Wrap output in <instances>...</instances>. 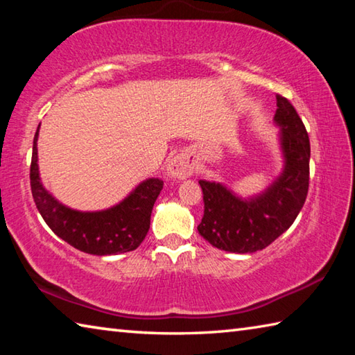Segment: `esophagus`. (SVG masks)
I'll use <instances>...</instances> for the list:
<instances>
[{
    "instance_id": "esophagus-1",
    "label": "esophagus",
    "mask_w": 355,
    "mask_h": 355,
    "mask_svg": "<svg viewBox=\"0 0 355 355\" xmlns=\"http://www.w3.org/2000/svg\"><path fill=\"white\" fill-rule=\"evenodd\" d=\"M194 172V166L186 156H175L167 166V175L172 178H188Z\"/></svg>"
}]
</instances>
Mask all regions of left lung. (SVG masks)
Instances as JSON below:
<instances>
[{"label":"left lung","mask_w":355,"mask_h":355,"mask_svg":"<svg viewBox=\"0 0 355 355\" xmlns=\"http://www.w3.org/2000/svg\"><path fill=\"white\" fill-rule=\"evenodd\" d=\"M274 122L280 127L284 171L261 194L241 199L224 184L200 180L202 222L197 227L207 241L233 254H254L268 248L291 227L302 209L310 180V141L294 106L277 95Z\"/></svg>","instance_id":"8db88e82"}]
</instances>
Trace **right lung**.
Instances as JSON below:
<instances>
[{
	"label": "right lung",
	"mask_w": 355,
	"mask_h": 355,
	"mask_svg": "<svg viewBox=\"0 0 355 355\" xmlns=\"http://www.w3.org/2000/svg\"><path fill=\"white\" fill-rule=\"evenodd\" d=\"M39 127L34 136L29 178L35 207L46 225L65 243L91 255H117L139 248L150 228V216L163 189V180H146L122 202L101 211L71 209L58 202L40 182L37 164Z\"/></svg>",
	"instance_id": "right-lung-1"
}]
</instances>
